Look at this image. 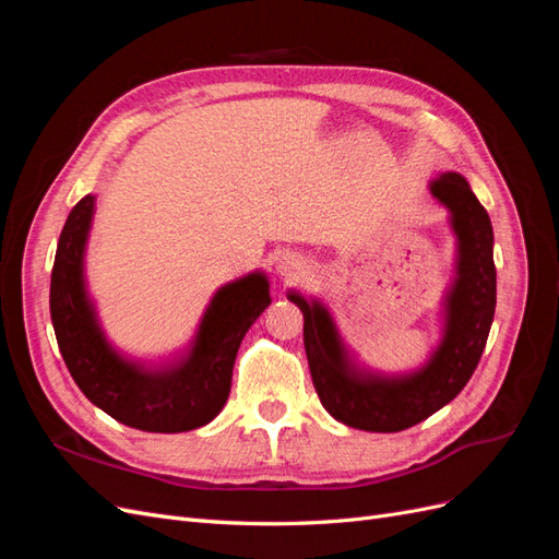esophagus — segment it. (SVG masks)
I'll return each instance as SVG.
<instances>
[{"instance_id": "obj_1", "label": "esophagus", "mask_w": 559, "mask_h": 559, "mask_svg": "<svg viewBox=\"0 0 559 559\" xmlns=\"http://www.w3.org/2000/svg\"><path fill=\"white\" fill-rule=\"evenodd\" d=\"M277 275L284 277L286 282H294V280H300L306 277L308 273V261L298 257V253H282V257L277 259Z\"/></svg>"}]
</instances>
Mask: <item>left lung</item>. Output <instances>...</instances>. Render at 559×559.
I'll list each match as a JSON object with an SVG mask.
<instances>
[{"label": "left lung", "mask_w": 559, "mask_h": 559, "mask_svg": "<svg viewBox=\"0 0 559 559\" xmlns=\"http://www.w3.org/2000/svg\"><path fill=\"white\" fill-rule=\"evenodd\" d=\"M431 195L448 207L456 235V263L443 298V335L429 361L403 376H384L352 359L324 302L286 294L302 312V343L312 384L324 408L347 427L394 433L441 411L476 370L495 319V233L468 181L443 173L429 181Z\"/></svg>", "instance_id": "obj_1"}]
</instances>
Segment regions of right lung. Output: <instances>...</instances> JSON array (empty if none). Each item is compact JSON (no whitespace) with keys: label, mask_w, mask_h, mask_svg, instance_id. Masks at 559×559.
<instances>
[{"label":"right lung","mask_w":559,"mask_h":559,"mask_svg":"<svg viewBox=\"0 0 559 559\" xmlns=\"http://www.w3.org/2000/svg\"><path fill=\"white\" fill-rule=\"evenodd\" d=\"M93 214L95 195L81 198L67 216L50 273V319L74 382L99 411L132 429L179 433L210 425L228 401L245 333L270 306L267 277L249 273L222 286L189 352L144 366L111 347L88 296L83 257Z\"/></svg>","instance_id":"right-lung-1"}]
</instances>
